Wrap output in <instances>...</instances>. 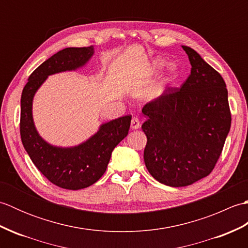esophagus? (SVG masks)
I'll return each mask as SVG.
<instances>
[{
	"label": "esophagus",
	"instance_id": "esophagus-1",
	"mask_svg": "<svg viewBox=\"0 0 248 248\" xmlns=\"http://www.w3.org/2000/svg\"><path fill=\"white\" fill-rule=\"evenodd\" d=\"M140 127V123L139 118L133 117L132 120H131V129H132V130H138Z\"/></svg>",
	"mask_w": 248,
	"mask_h": 248
}]
</instances>
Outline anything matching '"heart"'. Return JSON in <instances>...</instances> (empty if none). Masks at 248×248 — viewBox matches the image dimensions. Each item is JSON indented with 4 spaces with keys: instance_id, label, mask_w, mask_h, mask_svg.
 Returning a JSON list of instances; mask_svg holds the SVG:
<instances>
[{
    "instance_id": "b5f03b06",
    "label": "heart",
    "mask_w": 248,
    "mask_h": 248,
    "mask_svg": "<svg viewBox=\"0 0 248 248\" xmlns=\"http://www.w3.org/2000/svg\"><path fill=\"white\" fill-rule=\"evenodd\" d=\"M165 66H166V61L160 59V57L152 60L150 62V69L152 71H159L163 69ZM179 76H180V72H179L178 67L176 65H170V67L167 68V71L164 75V77H163L162 80L160 81L159 86L166 87V86L172 85V84L179 78Z\"/></svg>"
}]
</instances>
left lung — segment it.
Returning a JSON list of instances; mask_svg holds the SVG:
<instances>
[{"label": "left lung", "instance_id": "left-lung-1", "mask_svg": "<svg viewBox=\"0 0 248 248\" xmlns=\"http://www.w3.org/2000/svg\"><path fill=\"white\" fill-rule=\"evenodd\" d=\"M182 48L192 66L187 80L141 109L145 165L155 180L172 187L191 186L213 170L231 125L222 76L196 51Z\"/></svg>", "mask_w": 248, "mask_h": 248}]
</instances>
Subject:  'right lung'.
I'll use <instances>...</instances> for the list:
<instances>
[{
	"instance_id": "obj_1",
	"label": "right lung",
	"mask_w": 248,
	"mask_h": 248,
	"mask_svg": "<svg viewBox=\"0 0 248 248\" xmlns=\"http://www.w3.org/2000/svg\"><path fill=\"white\" fill-rule=\"evenodd\" d=\"M93 53V46L59 51L31 73L21 94L20 134L25 151L50 182L72 191L91 186L102 177L114 148L129 133L132 116L100 124L97 132L81 144L61 147L48 143L38 133L33 118V101L48 77L81 69Z\"/></svg>"
}]
</instances>
